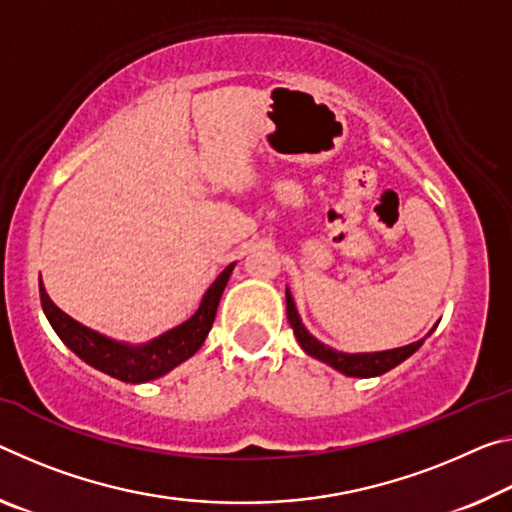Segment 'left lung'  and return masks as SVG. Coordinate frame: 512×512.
I'll return each instance as SVG.
<instances>
[{
    "label": "left lung",
    "mask_w": 512,
    "mask_h": 512,
    "mask_svg": "<svg viewBox=\"0 0 512 512\" xmlns=\"http://www.w3.org/2000/svg\"><path fill=\"white\" fill-rule=\"evenodd\" d=\"M287 319L294 328V335L298 339V344L303 346V351L312 358L321 360L330 364L332 369L346 373V376H355V378H371V376H380L389 369H394L396 364H401L403 360H408L417 348L424 344V339L415 344L401 346V348H392V351H380V353H339L335 348H330L326 344H321L319 339H314L310 332L305 330L303 323H300V316L296 312L294 298H291V291L287 289Z\"/></svg>",
    "instance_id": "8db88e82"
}]
</instances>
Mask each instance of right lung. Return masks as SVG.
Segmentation results:
<instances>
[{
    "instance_id": "right-lung-1",
    "label": "right lung",
    "mask_w": 512,
    "mask_h": 512,
    "mask_svg": "<svg viewBox=\"0 0 512 512\" xmlns=\"http://www.w3.org/2000/svg\"><path fill=\"white\" fill-rule=\"evenodd\" d=\"M234 264L218 275L214 285L207 289L205 298L198 307V312L184 321L182 326L168 330L166 335L152 339L145 346H127L118 344L113 339L97 335L91 328L81 326L75 319H70L66 312L56 307L47 291L40 282V303H43V312L50 319L56 335L63 339L72 353H77L81 360L91 364V367L109 373L111 378L123 380V383H145V380H154L164 376L177 364L189 360L193 353L198 351L214 326L218 303H221L223 289L230 280V273Z\"/></svg>"
}]
</instances>
